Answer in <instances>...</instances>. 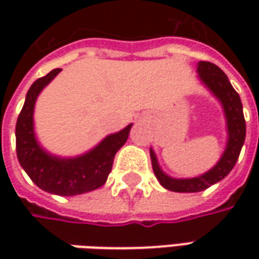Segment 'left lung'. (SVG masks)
Here are the masks:
<instances>
[{
  "mask_svg": "<svg viewBox=\"0 0 259 259\" xmlns=\"http://www.w3.org/2000/svg\"><path fill=\"white\" fill-rule=\"evenodd\" d=\"M197 75L199 79L212 94L214 98L222 104L224 108L225 119H226V131H228V140H226V148L224 154L221 155L219 161L206 173L200 174L192 179H174L165 174L157 161L155 153L153 148H150L151 155V164L154 170L155 177L160 184L171 192L177 193H196L202 192L204 189L210 187L212 184L221 182L238 161V157L241 153V148L244 145L245 134H246V125H245L244 111H242V102L239 95L236 94L228 76L213 63L210 62H199L197 63Z\"/></svg>",
  "mask_w": 259,
  "mask_h": 259,
  "instance_id": "left-lung-1",
  "label": "left lung"
}]
</instances>
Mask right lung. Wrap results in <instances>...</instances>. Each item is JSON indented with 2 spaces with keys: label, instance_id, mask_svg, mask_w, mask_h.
<instances>
[{
  "label": "right lung",
  "instance_id": "add662e5",
  "mask_svg": "<svg viewBox=\"0 0 259 259\" xmlns=\"http://www.w3.org/2000/svg\"><path fill=\"white\" fill-rule=\"evenodd\" d=\"M60 70H52L30 86L15 125V145L20 164L41 190L59 196H76L104 186L112 170L115 154L126 143L133 124L105 137L85 154L59 157L46 151L35 138L34 106L37 96Z\"/></svg>",
  "mask_w": 259,
  "mask_h": 259
}]
</instances>
